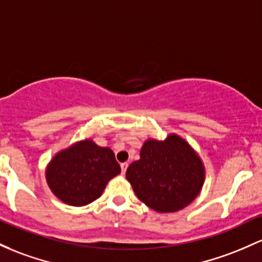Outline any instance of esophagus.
I'll use <instances>...</instances> for the list:
<instances>
[{
	"instance_id": "esophagus-1",
	"label": "esophagus",
	"mask_w": 262,
	"mask_h": 262,
	"mask_svg": "<svg viewBox=\"0 0 262 262\" xmlns=\"http://www.w3.org/2000/svg\"><path fill=\"white\" fill-rule=\"evenodd\" d=\"M120 168H122V174H125L126 169H128V163H122L120 164Z\"/></svg>"
}]
</instances>
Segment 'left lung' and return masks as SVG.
Listing matches in <instances>:
<instances>
[{
    "instance_id": "1",
    "label": "left lung",
    "mask_w": 262,
    "mask_h": 262,
    "mask_svg": "<svg viewBox=\"0 0 262 262\" xmlns=\"http://www.w3.org/2000/svg\"><path fill=\"white\" fill-rule=\"evenodd\" d=\"M125 177L145 205L155 211L173 212L198 196L205 173L190 145L171 134L164 142L146 140L140 159L129 165Z\"/></svg>"
}]
</instances>
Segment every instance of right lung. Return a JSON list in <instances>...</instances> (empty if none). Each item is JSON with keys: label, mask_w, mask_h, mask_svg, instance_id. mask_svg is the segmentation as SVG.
I'll return each mask as SVG.
<instances>
[{"label": "right lung", "mask_w": 262, "mask_h": 262, "mask_svg": "<svg viewBox=\"0 0 262 262\" xmlns=\"http://www.w3.org/2000/svg\"><path fill=\"white\" fill-rule=\"evenodd\" d=\"M119 173L120 165L111 149L84 140L57 154L46 177L58 199L83 206L98 199L109 180Z\"/></svg>", "instance_id": "add662e5"}]
</instances>
